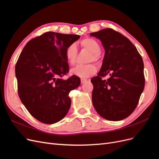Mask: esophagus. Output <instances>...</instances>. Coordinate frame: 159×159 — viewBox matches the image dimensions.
<instances>
[{"label":"esophagus","instance_id":"34e87169","mask_svg":"<svg viewBox=\"0 0 159 159\" xmlns=\"http://www.w3.org/2000/svg\"><path fill=\"white\" fill-rule=\"evenodd\" d=\"M88 81V80H86V79H81V84H85V83H86Z\"/></svg>","mask_w":159,"mask_h":159}]
</instances>
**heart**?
<instances>
[{
    "label": "heart",
    "instance_id": "heart-1",
    "mask_svg": "<svg viewBox=\"0 0 159 159\" xmlns=\"http://www.w3.org/2000/svg\"><path fill=\"white\" fill-rule=\"evenodd\" d=\"M80 44L84 48L87 49L91 52L89 56V61H97L99 58V54L101 52L100 45L97 40L93 38H86L80 42ZM78 49L75 44H71L66 48L65 51V57L70 65L75 64ZM97 71V67L93 64H88L84 65H77L70 70L71 75L80 77L81 78H86L92 75Z\"/></svg>",
    "mask_w": 159,
    "mask_h": 159
}]
</instances>
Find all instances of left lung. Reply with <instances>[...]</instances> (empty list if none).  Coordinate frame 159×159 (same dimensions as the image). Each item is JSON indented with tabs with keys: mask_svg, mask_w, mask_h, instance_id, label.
<instances>
[{
	"mask_svg": "<svg viewBox=\"0 0 159 159\" xmlns=\"http://www.w3.org/2000/svg\"><path fill=\"white\" fill-rule=\"evenodd\" d=\"M105 49L98 76L91 79L92 103L96 111L109 121H121L135 109L145 87L144 64L136 47L111 28L90 34ZM110 75L107 80L101 78Z\"/></svg>",
	"mask_w": 159,
	"mask_h": 159,
	"instance_id": "1",
	"label": "left lung"
}]
</instances>
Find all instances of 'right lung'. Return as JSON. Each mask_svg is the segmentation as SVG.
<instances>
[{"label":"right lung","instance_id":"right-lung-1","mask_svg":"<svg viewBox=\"0 0 159 159\" xmlns=\"http://www.w3.org/2000/svg\"><path fill=\"white\" fill-rule=\"evenodd\" d=\"M80 36L48 32L33 38L24 48L15 67L18 95L32 116L43 123L64 119L71 105L69 93L79 87L80 78L69 71L65 51Z\"/></svg>","mask_w":159,"mask_h":159}]
</instances>
